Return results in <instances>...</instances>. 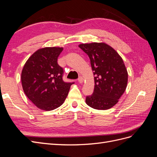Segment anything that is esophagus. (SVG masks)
I'll return each mask as SVG.
<instances>
[{"mask_svg": "<svg viewBox=\"0 0 157 157\" xmlns=\"http://www.w3.org/2000/svg\"><path fill=\"white\" fill-rule=\"evenodd\" d=\"M78 81L79 83H82L84 81V78L82 77H79L78 78Z\"/></svg>", "mask_w": 157, "mask_h": 157, "instance_id": "34e87169", "label": "esophagus"}]
</instances>
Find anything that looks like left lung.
<instances>
[{
  "instance_id": "left-lung-1",
  "label": "left lung",
  "mask_w": 157,
  "mask_h": 157,
  "mask_svg": "<svg viewBox=\"0 0 157 157\" xmlns=\"http://www.w3.org/2000/svg\"><path fill=\"white\" fill-rule=\"evenodd\" d=\"M78 47L88 54L94 75V90L86 97V104L98 110L113 107L128 83V71L121 56L105 42L82 43Z\"/></svg>"
}]
</instances>
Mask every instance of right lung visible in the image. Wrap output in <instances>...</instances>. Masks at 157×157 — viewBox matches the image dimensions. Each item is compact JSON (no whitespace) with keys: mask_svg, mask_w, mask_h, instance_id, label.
<instances>
[{"mask_svg":"<svg viewBox=\"0 0 157 157\" xmlns=\"http://www.w3.org/2000/svg\"><path fill=\"white\" fill-rule=\"evenodd\" d=\"M63 47H45L34 52L23 66L21 80L23 92L41 110L49 111L60 107L73 82H65L63 69L58 58Z\"/></svg>","mask_w":157,"mask_h":157,"instance_id":"obj_1","label":"right lung"}]
</instances>
